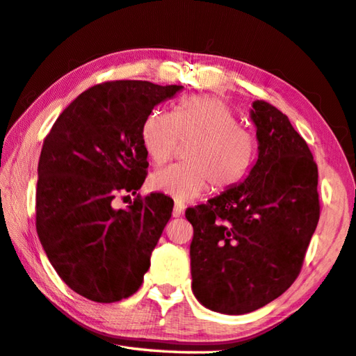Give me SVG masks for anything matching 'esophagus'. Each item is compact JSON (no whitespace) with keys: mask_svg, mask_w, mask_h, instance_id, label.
I'll list each match as a JSON object with an SVG mask.
<instances>
[{"mask_svg":"<svg viewBox=\"0 0 356 356\" xmlns=\"http://www.w3.org/2000/svg\"><path fill=\"white\" fill-rule=\"evenodd\" d=\"M182 213H184V205H182V204H176V205H174V209H172V216H174V218L182 216Z\"/></svg>","mask_w":356,"mask_h":356,"instance_id":"1","label":"esophagus"}]
</instances>
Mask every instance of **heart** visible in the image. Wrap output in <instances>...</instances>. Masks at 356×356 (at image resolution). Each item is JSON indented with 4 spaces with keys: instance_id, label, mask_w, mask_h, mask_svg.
Returning a JSON list of instances; mask_svg holds the SVG:
<instances>
[{
    "instance_id": "b5f03b06",
    "label": "heart",
    "mask_w": 356,
    "mask_h": 356,
    "mask_svg": "<svg viewBox=\"0 0 356 356\" xmlns=\"http://www.w3.org/2000/svg\"><path fill=\"white\" fill-rule=\"evenodd\" d=\"M141 143L154 165H163L180 143L186 147V165L170 166L149 177L151 191L177 202L234 188L249 172L255 154L252 134L236 124V115L227 102L213 96H191L174 113L154 111L141 126Z\"/></svg>"
}]
</instances>
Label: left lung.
<instances>
[{"label":"left lung","mask_w":356,"mask_h":356,"mask_svg":"<svg viewBox=\"0 0 356 356\" xmlns=\"http://www.w3.org/2000/svg\"><path fill=\"white\" fill-rule=\"evenodd\" d=\"M258 159L240 185L188 209L193 293L211 312L245 314L293 285L319 221L318 165L286 115L254 101Z\"/></svg>","instance_id":"8db88e82"}]
</instances>
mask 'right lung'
Returning a JSON list of instances; mask_svg holds the SVG:
<instances>
[{
    "instance_id": "right-lung-1",
    "label": "right lung",
    "mask_w": 356,
    "mask_h": 356,
    "mask_svg": "<svg viewBox=\"0 0 356 356\" xmlns=\"http://www.w3.org/2000/svg\"><path fill=\"white\" fill-rule=\"evenodd\" d=\"M182 86L111 81L86 90L60 113L38 160L35 227L60 279L87 299L112 303L143 283L172 211L161 193L115 211L116 194H137L147 154L141 126Z\"/></svg>"
}]
</instances>
